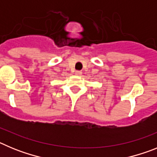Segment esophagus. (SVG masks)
I'll return each mask as SVG.
<instances>
[{
	"mask_svg": "<svg viewBox=\"0 0 157 157\" xmlns=\"http://www.w3.org/2000/svg\"><path fill=\"white\" fill-rule=\"evenodd\" d=\"M75 73L76 75H82L81 71H75Z\"/></svg>",
	"mask_w": 157,
	"mask_h": 157,
	"instance_id": "obj_1",
	"label": "esophagus"
}]
</instances>
